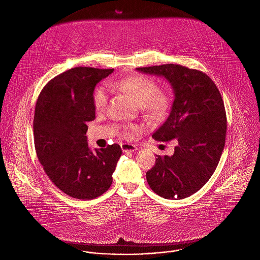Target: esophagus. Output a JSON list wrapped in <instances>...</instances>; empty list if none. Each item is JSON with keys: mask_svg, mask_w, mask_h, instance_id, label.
<instances>
[{"mask_svg": "<svg viewBox=\"0 0 260 260\" xmlns=\"http://www.w3.org/2000/svg\"><path fill=\"white\" fill-rule=\"evenodd\" d=\"M121 149L123 152H135L138 150V148L133 145V144H127V143H124L121 145Z\"/></svg>", "mask_w": 260, "mask_h": 260, "instance_id": "obj_1", "label": "esophagus"}]
</instances>
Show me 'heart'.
I'll return each mask as SVG.
<instances>
[{"instance_id": "1", "label": "heart", "mask_w": 260, "mask_h": 260, "mask_svg": "<svg viewBox=\"0 0 260 260\" xmlns=\"http://www.w3.org/2000/svg\"><path fill=\"white\" fill-rule=\"evenodd\" d=\"M115 85L129 94L139 106L143 108L148 116L158 118L165 114L169 107V96L159 91L156 82L145 76L136 75L121 78ZM108 102V88L106 85L98 86L92 94V103L96 111H103ZM136 129L135 126L124 127V134L129 136Z\"/></svg>"}]
</instances>
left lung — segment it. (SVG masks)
Masks as SVG:
<instances>
[{
	"label": "left lung",
	"mask_w": 260,
	"mask_h": 260,
	"mask_svg": "<svg viewBox=\"0 0 260 260\" xmlns=\"http://www.w3.org/2000/svg\"><path fill=\"white\" fill-rule=\"evenodd\" d=\"M137 70L165 77L175 94L168 118L152 138L162 142L176 139L178 145L172 156L156 155L154 167L146 173L147 182L161 198H188L209 181L224 149L228 125L223 100L202 71L174 63Z\"/></svg>",
	"instance_id": "obj_1"
}]
</instances>
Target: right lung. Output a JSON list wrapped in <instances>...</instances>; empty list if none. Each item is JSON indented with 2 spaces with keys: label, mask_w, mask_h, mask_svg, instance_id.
<instances>
[{
  "label": "right lung",
  "mask_w": 260,
  "mask_h": 260,
  "mask_svg": "<svg viewBox=\"0 0 260 260\" xmlns=\"http://www.w3.org/2000/svg\"><path fill=\"white\" fill-rule=\"evenodd\" d=\"M77 67L51 79L40 92L34 116L37 156L55 186L78 200H92L112 184L121 156L118 144L92 152L87 143V123L94 120L95 85L113 73Z\"/></svg>",
  "instance_id": "obj_1"
}]
</instances>
